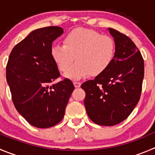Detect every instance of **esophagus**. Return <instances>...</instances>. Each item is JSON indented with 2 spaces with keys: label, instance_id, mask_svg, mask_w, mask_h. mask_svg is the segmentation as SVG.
I'll return each instance as SVG.
<instances>
[{
  "label": "esophagus",
  "instance_id": "1",
  "mask_svg": "<svg viewBox=\"0 0 155 155\" xmlns=\"http://www.w3.org/2000/svg\"><path fill=\"white\" fill-rule=\"evenodd\" d=\"M81 84V82L74 81V85L75 87H80Z\"/></svg>",
  "mask_w": 155,
  "mask_h": 155
}]
</instances>
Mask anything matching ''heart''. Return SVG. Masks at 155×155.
Instances as JSON below:
<instances>
[{"label": "heart", "instance_id": "heart-1", "mask_svg": "<svg viewBox=\"0 0 155 155\" xmlns=\"http://www.w3.org/2000/svg\"><path fill=\"white\" fill-rule=\"evenodd\" d=\"M115 54L116 45L110 36L84 28L70 31L64 36L63 44L51 48L53 61L64 73L68 71L76 59L75 65L66 74L74 79L103 74L113 63Z\"/></svg>", "mask_w": 155, "mask_h": 155}]
</instances>
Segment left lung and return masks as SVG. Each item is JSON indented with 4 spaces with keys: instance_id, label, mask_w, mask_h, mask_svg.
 <instances>
[{
    "instance_id": "left-lung-1",
    "label": "left lung",
    "mask_w": 155,
    "mask_h": 155,
    "mask_svg": "<svg viewBox=\"0 0 155 155\" xmlns=\"http://www.w3.org/2000/svg\"><path fill=\"white\" fill-rule=\"evenodd\" d=\"M116 54L111 65L94 80L81 84L90 119L100 126H115L127 119L141 97L144 60L132 39L110 28Z\"/></svg>"
}]
</instances>
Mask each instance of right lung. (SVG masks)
Instances as JSON below:
<instances>
[{
  "mask_svg": "<svg viewBox=\"0 0 155 155\" xmlns=\"http://www.w3.org/2000/svg\"><path fill=\"white\" fill-rule=\"evenodd\" d=\"M62 33V28L54 26L32 31L14 47L7 61L6 78L14 107L35 127L58 124L74 90L68 78L51 84L60 77L51 45Z\"/></svg>",
  "mask_w": 155,
  "mask_h": 155,
  "instance_id": "obj_1",
  "label": "right lung"
}]
</instances>
